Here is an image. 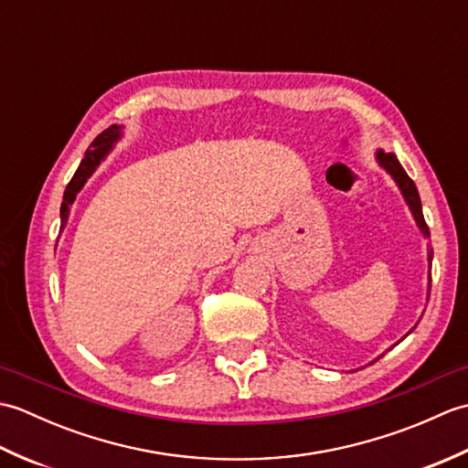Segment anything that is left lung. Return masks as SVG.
<instances>
[{
  "instance_id": "1",
  "label": "left lung",
  "mask_w": 468,
  "mask_h": 468,
  "mask_svg": "<svg viewBox=\"0 0 468 468\" xmlns=\"http://www.w3.org/2000/svg\"><path fill=\"white\" fill-rule=\"evenodd\" d=\"M376 158H378V163H380V166H384L386 171L392 175L396 185L400 186V191H402V195H404V198H406V203H409L410 211H412V215H414V218H416V225L420 227V231H422L426 237H431L429 225H426L424 215H422V205H420L419 188H416L412 178H410L409 175H406L402 165L399 163V158H396V154L384 153V151H378V153H376ZM429 261H432V250L429 251ZM429 295H431V292H429ZM412 330H414V327H412ZM412 330H410V332H412Z\"/></svg>"
}]
</instances>
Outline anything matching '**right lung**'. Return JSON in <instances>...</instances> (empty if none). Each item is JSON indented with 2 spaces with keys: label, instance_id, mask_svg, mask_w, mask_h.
<instances>
[{
  "label": "right lung",
  "instance_id": "1",
  "mask_svg": "<svg viewBox=\"0 0 468 468\" xmlns=\"http://www.w3.org/2000/svg\"><path fill=\"white\" fill-rule=\"evenodd\" d=\"M121 138V126H108L104 133L98 134L94 138V143L90 144V148H88L80 166H78V171L74 173L72 181L68 183L66 191H64V201H62V207H59V217H62V227L64 229L66 221H68V215H69V205L74 203V198L78 195V191L84 186V183L90 178V175L96 171V166L101 165L102 158L108 154V151H111L112 144Z\"/></svg>",
  "mask_w": 468,
  "mask_h": 468
}]
</instances>
